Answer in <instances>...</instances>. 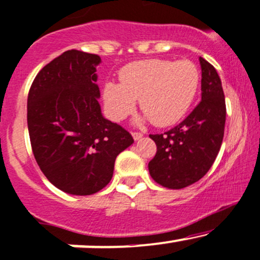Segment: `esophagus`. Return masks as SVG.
Segmentation results:
<instances>
[{
    "label": "esophagus",
    "mask_w": 260,
    "mask_h": 260,
    "mask_svg": "<svg viewBox=\"0 0 260 260\" xmlns=\"http://www.w3.org/2000/svg\"><path fill=\"white\" fill-rule=\"evenodd\" d=\"M132 136H133V139H135V141H139V139L143 137V135L139 132H132Z\"/></svg>",
    "instance_id": "obj_1"
}]
</instances>
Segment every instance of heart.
I'll return each instance as SVG.
<instances>
[{
	"instance_id": "obj_1",
	"label": "heart",
	"mask_w": 260,
	"mask_h": 260,
	"mask_svg": "<svg viewBox=\"0 0 260 260\" xmlns=\"http://www.w3.org/2000/svg\"><path fill=\"white\" fill-rule=\"evenodd\" d=\"M200 84V71L190 60L149 59L128 64L119 71V84L104 86L107 113L115 121L129 115L139 100L141 110L153 124L164 127L187 112Z\"/></svg>"
}]
</instances>
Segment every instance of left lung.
<instances>
[{
    "label": "left lung",
    "instance_id": "8db88e82",
    "mask_svg": "<svg viewBox=\"0 0 260 260\" xmlns=\"http://www.w3.org/2000/svg\"><path fill=\"white\" fill-rule=\"evenodd\" d=\"M201 101L181 123L164 135H149L156 144L148 164L153 180L168 189L199 181L212 167L221 148L226 102L217 71L200 56Z\"/></svg>",
    "mask_w": 260,
    "mask_h": 260
}]
</instances>
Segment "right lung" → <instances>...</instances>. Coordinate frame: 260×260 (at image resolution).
I'll list each match as a JSON object with an SVG mask.
<instances>
[{
	"label": "right lung",
	"instance_id": "right-lung-1",
	"mask_svg": "<svg viewBox=\"0 0 260 260\" xmlns=\"http://www.w3.org/2000/svg\"><path fill=\"white\" fill-rule=\"evenodd\" d=\"M100 62L96 54L64 51L39 71L28 93L34 158L48 180L71 195L104 189L117 155L135 142L124 128L102 116L96 84Z\"/></svg>",
	"mask_w": 260,
	"mask_h": 260
}]
</instances>
